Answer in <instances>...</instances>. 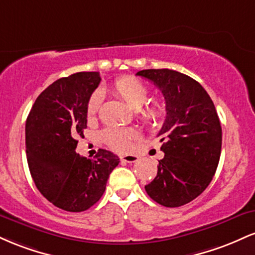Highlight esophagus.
Returning <instances> with one entry per match:
<instances>
[{"mask_svg":"<svg viewBox=\"0 0 255 255\" xmlns=\"http://www.w3.org/2000/svg\"><path fill=\"white\" fill-rule=\"evenodd\" d=\"M137 159H139V157L135 156V154H125V156L121 157V160L127 163H135Z\"/></svg>","mask_w":255,"mask_h":255,"instance_id":"esophagus-1","label":"esophagus"}]
</instances>
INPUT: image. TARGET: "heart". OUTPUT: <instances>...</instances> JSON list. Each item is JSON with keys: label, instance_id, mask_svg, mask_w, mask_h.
<instances>
[{"label": "heart", "instance_id": "b5f03b06", "mask_svg": "<svg viewBox=\"0 0 255 255\" xmlns=\"http://www.w3.org/2000/svg\"><path fill=\"white\" fill-rule=\"evenodd\" d=\"M111 91L120 98L124 99L130 109L137 110V116L146 124H156L164 115V109L158 103L142 108L148 99V89L145 84L135 78L125 77L118 79L111 85ZM101 102V93L96 92L91 96L87 103V115L90 118L97 114ZM101 137L104 144L109 146L111 150L125 152L129 150L131 141L137 137V133L130 128L108 127L102 131Z\"/></svg>", "mask_w": 255, "mask_h": 255}]
</instances>
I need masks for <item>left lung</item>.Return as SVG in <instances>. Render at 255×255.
Masks as SVG:
<instances>
[{
    "label": "left lung",
    "instance_id": "1",
    "mask_svg": "<svg viewBox=\"0 0 255 255\" xmlns=\"http://www.w3.org/2000/svg\"><path fill=\"white\" fill-rule=\"evenodd\" d=\"M136 75L162 91L166 110L158 133L164 158L146 193L165 207L182 206L206 189L217 170L222 148L217 111L209 93L188 75L171 69H144Z\"/></svg>",
    "mask_w": 255,
    "mask_h": 255
}]
</instances>
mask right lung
Returning a JSON list of instances; mask_svg holds the SVG:
<instances>
[{
  "mask_svg": "<svg viewBox=\"0 0 255 255\" xmlns=\"http://www.w3.org/2000/svg\"><path fill=\"white\" fill-rule=\"evenodd\" d=\"M98 72L61 78L38 96L26 120V156L38 191L69 212L89 210L101 199L120 159L99 148L95 159L75 152L87 127V103L98 87Z\"/></svg>",
  "mask_w": 255,
  "mask_h": 255,
  "instance_id": "add662e5",
  "label": "right lung"
}]
</instances>
